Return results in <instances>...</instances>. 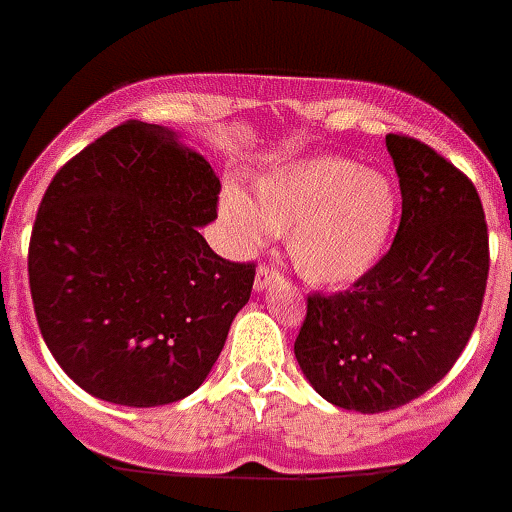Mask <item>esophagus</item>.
Listing matches in <instances>:
<instances>
[{"mask_svg":"<svg viewBox=\"0 0 512 512\" xmlns=\"http://www.w3.org/2000/svg\"><path fill=\"white\" fill-rule=\"evenodd\" d=\"M281 281V273L273 268V265H260L257 268V275H255V288L257 291H262V288H268L270 283Z\"/></svg>","mask_w":512,"mask_h":512,"instance_id":"34e87169","label":"esophagus"}]
</instances>
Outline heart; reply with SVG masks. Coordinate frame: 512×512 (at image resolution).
<instances>
[{
	"instance_id": "heart-1",
	"label": "heart",
	"mask_w": 512,
	"mask_h": 512,
	"mask_svg": "<svg viewBox=\"0 0 512 512\" xmlns=\"http://www.w3.org/2000/svg\"><path fill=\"white\" fill-rule=\"evenodd\" d=\"M221 213L250 247L268 231H288L296 270L311 283L337 286L355 281L379 260L397 219V190L379 172L317 157L262 175L255 201L226 188Z\"/></svg>"
}]
</instances>
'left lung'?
<instances>
[{
    "label": "left lung",
    "instance_id": "left-lung-1",
    "mask_svg": "<svg viewBox=\"0 0 512 512\" xmlns=\"http://www.w3.org/2000/svg\"><path fill=\"white\" fill-rule=\"evenodd\" d=\"M402 190L389 252L348 291L311 293L293 353L342 410H397L459 361L479 319L490 237L474 182L428 144L386 136Z\"/></svg>",
    "mask_w": 512,
    "mask_h": 512
}]
</instances>
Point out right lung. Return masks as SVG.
Returning <instances> with one entry per match:
<instances>
[{"label": "right lung", "instance_id": "add662e5", "mask_svg": "<svg viewBox=\"0 0 512 512\" xmlns=\"http://www.w3.org/2000/svg\"><path fill=\"white\" fill-rule=\"evenodd\" d=\"M221 182L164 126L126 121L53 175L28 250L35 319L74 384L123 407L193 394L250 301L255 262L198 226Z\"/></svg>", "mask_w": 512, "mask_h": 512}]
</instances>
